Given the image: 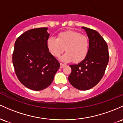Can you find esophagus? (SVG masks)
Returning <instances> with one entry per match:
<instances>
[{"instance_id": "obj_1", "label": "esophagus", "mask_w": 123, "mask_h": 123, "mask_svg": "<svg viewBox=\"0 0 123 123\" xmlns=\"http://www.w3.org/2000/svg\"><path fill=\"white\" fill-rule=\"evenodd\" d=\"M66 66V64H63V63H60V68H63V67H64V66Z\"/></svg>"}]
</instances>
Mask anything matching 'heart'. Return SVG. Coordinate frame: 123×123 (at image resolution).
I'll return each instance as SVG.
<instances>
[{
	"mask_svg": "<svg viewBox=\"0 0 123 123\" xmlns=\"http://www.w3.org/2000/svg\"><path fill=\"white\" fill-rule=\"evenodd\" d=\"M46 43L49 52L55 57H59L65 49L66 52L60 58L62 61L65 62L82 61L89 50L88 38L74 31L61 32L57 38L50 37Z\"/></svg>",
	"mask_w": 123,
	"mask_h": 123,
	"instance_id": "obj_1",
	"label": "heart"
}]
</instances>
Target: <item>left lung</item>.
<instances>
[{
	"label": "left lung",
	"instance_id": "obj_1",
	"mask_svg": "<svg viewBox=\"0 0 123 123\" xmlns=\"http://www.w3.org/2000/svg\"><path fill=\"white\" fill-rule=\"evenodd\" d=\"M89 38L86 57L77 64H72L68 77L74 88L86 91L99 83L104 75L109 59L108 46L101 35L95 30L82 27Z\"/></svg>",
	"mask_w": 123,
	"mask_h": 123
}]
</instances>
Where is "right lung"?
I'll use <instances>...</instances> for the list:
<instances>
[{"instance_id":"right-lung-1","label":"right lung","mask_w":123,"mask_h":123,"mask_svg":"<svg viewBox=\"0 0 123 123\" xmlns=\"http://www.w3.org/2000/svg\"><path fill=\"white\" fill-rule=\"evenodd\" d=\"M48 28L25 32L16 40L13 53L15 73L21 83L34 91L43 90L53 81L60 63L49 52Z\"/></svg>"}]
</instances>
